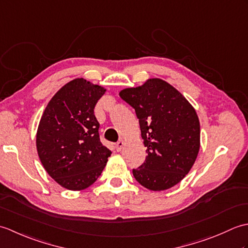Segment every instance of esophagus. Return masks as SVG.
Here are the masks:
<instances>
[{
    "instance_id": "esophagus-1",
    "label": "esophagus",
    "mask_w": 248,
    "mask_h": 248,
    "mask_svg": "<svg viewBox=\"0 0 248 248\" xmlns=\"http://www.w3.org/2000/svg\"><path fill=\"white\" fill-rule=\"evenodd\" d=\"M124 146V140H119V141H117V143H116V145H115V149H116V151L119 152V151L123 150Z\"/></svg>"
}]
</instances>
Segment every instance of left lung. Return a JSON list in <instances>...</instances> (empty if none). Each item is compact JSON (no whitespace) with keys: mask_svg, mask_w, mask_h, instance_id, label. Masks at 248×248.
Returning <instances> with one entry per match:
<instances>
[{"mask_svg":"<svg viewBox=\"0 0 248 248\" xmlns=\"http://www.w3.org/2000/svg\"><path fill=\"white\" fill-rule=\"evenodd\" d=\"M120 98L135 109L147 156L133 176L151 191H164L191 170L200 148L196 110L170 84L149 78L143 85L123 89Z\"/></svg>","mask_w":248,"mask_h":248,"instance_id":"left-lung-1","label":"left lung"}]
</instances>
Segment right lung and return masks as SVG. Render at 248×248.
I'll return each mask as SVG.
<instances>
[{"mask_svg":"<svg viewBox=\"0 0 248 248\" xmlns=\"http://www.w3.org/2000/svg\"><path fill=\"white\" fill-rule=\"evenodd\" d=\"M105 91L83 78H75L52 97L39 121L36 147L41 164L70 191L91 186L112 155L100 141L93 114Z\"/></svg>","mask_w":248,"mask_h":248,"instance_id":"right-lung-1","label":"right lung"}]
</instances>
